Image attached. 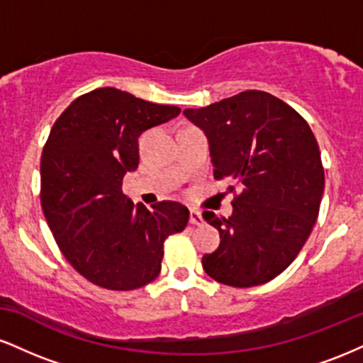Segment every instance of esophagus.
Here are the masks:
<instances>
[{
  "mask_svg": "<svg viewBox=\"0 0 363 363\" xmlns=\"http://www.w3.org/2000/svg\"><path fill=\"white\" fill-rule=\"evenodd\" d=\"M189 223L196 225V227H201V225H203V216L198 210H191L189 211Z\"/></svg>",
  "mask_w": 363,
  "mask_h": 363,
  "instance_id": "34e87169",
  "label": "esophagus"
}]
</instances>
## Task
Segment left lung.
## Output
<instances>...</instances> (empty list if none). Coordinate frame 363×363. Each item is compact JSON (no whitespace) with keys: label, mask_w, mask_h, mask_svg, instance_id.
Wrapping results in <instances>:
<instances>
[{"label":"left lung","mask_w":363,"mask_h":363,"mask_svg":"<svg viewBox=\"0 0 363 363\" xmlns=\"http://www.w3.org/2000/svg\"><path fill=\"white\" fill-rule=\"evenodd\" d=\"M184 116L205 131L215 179L234 181V213H203L220 232L203 269L235 289L273 280L301 252L319 215L324 169L314 133L289 104L261 90Z\"/></svg>","instance_id":"8db88e82"}]
</instances>
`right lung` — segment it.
Segmentation results:
<instances>
[{
	"label": "right lung",
	"instance_id": "1",
	"mask_svg": "<svg viewBox=\"0 0 363 363\" xmlns=\"http://www.w3.org/2000/svg\"><path fill=\"white\" fill-rule=\"evenodd\" d=\"M181 109L112 89L91 90L66 107L40 158V203L57 247L82 277L107 290H135L158 277L169 235L189 210L160 201L152 210L123 194L138 167L143 131Z\"/></svg>",
	"mask_w": 363,
	"mask_h": 363
}]
</instances>
